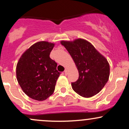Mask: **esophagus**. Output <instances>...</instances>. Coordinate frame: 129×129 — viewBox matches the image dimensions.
Returning a JSON list of instances; mask_svg holds the SVG:
<instances>
[{
    "label": "esophagus",
    "instance_id": "obj_1",
    "mask_svg": "<svg viewBox=\"0 0 129 129\" xmlns=\"http://www.w3.org/2000/svg\"><path fill=\"white\" fill-rule=\"evenodd\" d=\"M64 74L66 75H68V70L67 69H66L65 70V71H64Z\"/></svg>",
    "mask_w": 129,
    "mask_h": 129
}]
</instances>
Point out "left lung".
I'll use <instances>...</instances> for the list:
<instances>
[{
	"instance_id": "1",
	"label": "left lung",
	"mask_w": 129,
	"mask_h": 129,
	"mask_svg": "<svg viewBox=\"0 0 129 129\" xmlns=\"http://www.w3.org/2000/svg\"><path fill=\"white\" fill-rule=\"evenodd\" d=\"M60 44L69 51L79 72L78 79L72 83L74 91L84 98L98 94L109 78L110 66L107 59L85 39L61 41Z\"/></svg>"
}]
</instances>
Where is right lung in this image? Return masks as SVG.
Segmentation results:
<instances>
[{
  "mask_svg": "<svg viewBox=\"0 0 129 129\" xmlns=\"http://www.w3.org/2000/svg\"><path fill=\"white\" fill-rule=\"evenodd\" d=\"M54 46V43L47 41L35 43L17 62V82L23 92L33 100H47L55 89L60 73L56 70L57 63L50 57Z\"/></svg>",
  "mask_w": 129,
  "mask_h": 129,
  "instance_id": "right-lung-1",
  "label": "right lung"
}]
</instances>
